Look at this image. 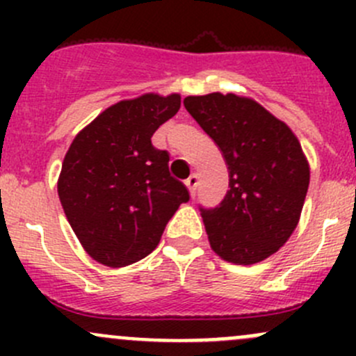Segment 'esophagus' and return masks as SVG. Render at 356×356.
<instances>
[{"instance_id": "obj_1", "label": "esophagus", "mask_w": 356, "mask_h": 356, "mask_svg": "<svg viewBox=\"0 0 356 356\" xmlns=\"http://www.w3.org/2000/svg\"><path fill=\"white\" fill-rule=\"evenodd\" d=\"M198 181H200V177L196 174H191L188 179H186V186H188L189 193H191L193 196H195L196 188H198Z\"/></svg>"}]
</instances>
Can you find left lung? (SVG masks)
Returning a JSON list of instances; mask_svg holds the SVG:
<instances>
[{
	"label": "left lung",
	"mask_w": 356,
	"mask_h": 356,
	"mask_svg": "<svg viewBox=\"0 0 356 356\" xmlns=\"http://www.w3.org/2000/svg\"><path fill=\"white\" fill-rule=\"evenodd\" d=\"M184 106L229 168L224 200L200 207L211 250L231 264H258L288 241L300 220L310 182L300 141L270 111L232 92L188 96Z\"/></svg>",
	"instance_id": "obj_1"
}]
</instances>
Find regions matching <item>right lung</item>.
<instances>
[{"label": "right lung", "mask_w": 356, "mask_h": 356, "mask_svg": "<svg viewBox=\"0 0 356 356\" xmlns=\"http://www.w3.org/2000/svg\"><path fill=\"white\" fill-rule=\"evenodd\" d=\"M181 108V96L124 99L82 129L68 148L58 196L81 245L106 267L148 257L189 191L168 172L152 136Z\"/></svg>", "instance_id": "add662e5"}]
</instances>
